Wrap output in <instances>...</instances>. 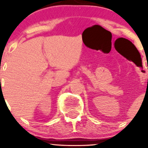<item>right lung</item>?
I'll return each mask as SVG.
<instances>
[{
	"mask_svg": "<svg viewBox=\"0 0 148 148\" xmlns=\"http://www.w3.org/2000/svg\"><path fill=\"white\" fill-rule=\"evenodd\" d=\"M0 80H1V79H0Z\"/></svg>",
	"mask_w": 148,
	"mask_h": 148,
	"instance_id": "add662e5",
	"label": "right lung"
}]
</instances>
